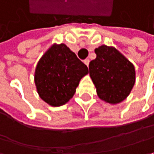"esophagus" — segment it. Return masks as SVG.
I'll list each match as a JSON object with an SVG mask.
<instances>
[{
    "label": "esophagus",
    "instance_id": "esophagus-1",
    "mask_svg": "<svg viewBox=\"0 0 154 154\" xmlns=\"http://www.w3.org/2000/svg\"><path fill=\"white\" fill-rule=\"evenodd\" d=\"M84 63H85V64L86 66H89V63H90V60L88 58H86L85 60H84Z\"/></svg>",
    "mask_w": 154,
    "mask_h": 154
}]
</instances>
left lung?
I'll return each instance as SVG.
<instances>
[{"label":"left lung","mask_w":154,"mask_h":154,"mask_svg":"<svg viewBox=\"0 0 154 154\" xmlns=\"http://www.w3.org/2000/svg\"><path fill=\"white\" fill-rule=\"evenodd\" d=\"M97 57L89 64L90 77L98 97L117 104L124 101L135 84L134 65L112 46L101 45L95 49Z\"/></svg>","instance_id":"obj_1"}]
</instances>
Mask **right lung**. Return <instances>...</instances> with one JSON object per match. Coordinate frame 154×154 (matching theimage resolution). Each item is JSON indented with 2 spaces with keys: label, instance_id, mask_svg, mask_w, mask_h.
Instances as JSON below:
<instances>
[{
  "label": "right lung",
  "instance_id": "right-lung-1",
  "mask_svg": "<svg viewBox=\"0 0 154 154\" xmlns=\"http://www.w3.org/2000/svg\"><path fill=\"white\" fill-rule=\"evenodd\" d=\"M87 74V66L73 51L64 43H54L38 61L34 79L39 97L57 107L72 98L80 80Z\"/></svg>",
  "mask_w": 154,
  "mask_h": 154
}]
</instances>
